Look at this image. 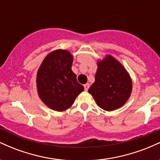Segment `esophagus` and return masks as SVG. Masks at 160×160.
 <instances>
[{
	"label": "esophagus",
	"instance_id": "34e87169",
	"mask_svg": "<svg viewBox=\"0 0 160 160\" xmlns=\"http://www.w3.org/2000/svg\"><path fill=\"white\" fill-rule=\"evenodd\" d=\"M89 88V83H86L84 85V89H85V91H88Z\"/></svg>",
	"mask_w": 160,
	"mask_h": 160
}]
</instances>
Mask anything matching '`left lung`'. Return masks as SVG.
I'll list each match as a JSON object with an SVG mask.
<instances>
[{
  "label": "left lung",
  "instance_id": "1",
  "mask_svg": "<svg viewBox=\"0 0 160 160\" xmlns=\"http://www.w3.org/2000/svg\"><path fill=\"white\" fill-rule=\"evenodd\" d=\"M95 82L89 89L98 107L107 111L123 106L132 89L129 74L113 56L108 55L98 62Z\"/></svg>",
  "mask_w": 160,
  "mask_h": 160
}]
</instances>
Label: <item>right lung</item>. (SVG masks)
<instances>
[{
	"instance_id": "add662e5",
	"label": "right lung",
	"mask_w": 160,
	"mask_h": 160,
	"mask_svg": "<svg viewBox=\"0 0 160 160\" xmlns=\"http://www.w3.org/2000/svg\"><path fill=\"white\" fill-rule=\"evenodd\" d=\"M73 56L68 50L57 49L49 53L37 74V89L42 102L56 111L71 108L84 87L71 70Z\"/></svg>"
}]
</instances>
